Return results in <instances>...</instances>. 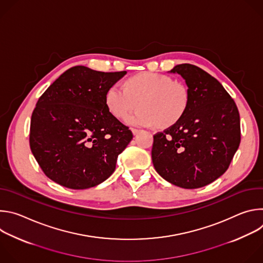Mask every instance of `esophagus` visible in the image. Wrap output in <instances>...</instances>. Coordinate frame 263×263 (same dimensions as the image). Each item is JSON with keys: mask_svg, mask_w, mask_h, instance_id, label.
Returning <instances> with one entry per match:
<instances>
[{"mask_svg": "<svg viewBox=\"0 0 263 263\" xmlns=\"http://www.w3.org/2000/svg\"><path fill=\"white\" fill-rule=\"evenodd\" d=\"M131 130H132V133H133L134 135H136V134H138V133L140 132V130H139V129H136V128H132Z\"/></svg>", "mask_w": 263, "mask_h": 263, "instance_id": "obj_1", "label": "esophagus"}]
</instances>
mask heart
Segmentation results:
<instances>
[{"label": "heart", "mask_w": 263, "mask_h": 263, "mask_svg": "<svg viewBox=\"0 0 263 263\" xmlns=\"http://www.w3.org/2000/svg\"><path fill=\"white\" fill-rule=\"evenodd\" d=\"M190 95L186 86L173 82L158 72L145 71L128 80L126 87L117 83L106 92L105 102L110 114L119 119L129 111L125 122L129 126L152 127L159 123L166 127L178 122L189 105Z\"/></svg>", "instance_id": "b5f03b06"}]
</instances>
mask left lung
<instances>
[{
  "instance_id": "8db88e82",
  "label": "left lung",
  "mask_w": 263,
  "mask_h": 263,
  "mask_svg": "<svg viewBox=\"0 0 263 263\" xmlns=\"http://www.w3.org/2000/svg\"><path fill=\"white\" fill-rule=\"evenodd\" d=\"M170 72L185 80L190 101L178 122L154 135L153 164L167 182L200 189L228 170L240 143L239 112L226 89L202 68L183 63Z\"/></svg>"
}]
</instances>
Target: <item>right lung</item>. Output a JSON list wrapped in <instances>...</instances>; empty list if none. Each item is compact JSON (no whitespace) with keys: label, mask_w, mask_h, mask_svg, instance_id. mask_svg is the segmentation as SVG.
Masks as SVG:
<instances>
[{"label":"right lung","mask_w":263,"mask_h":263,"mask_svg":"<svg viewBox=\"0 0 263 263\" xmlns=\"http://www.w3.org/2000/svg\"><path fill=\"white\" fill-rule=\"evenodd\" d=\"M126 73L73 66L37 101L31 117L30 147L52 181L67 189L86 190L115 172L118 156L133 134L110 114L105 96Z\"/></svg>","instance_id":"add662e5"}]
</instances>
